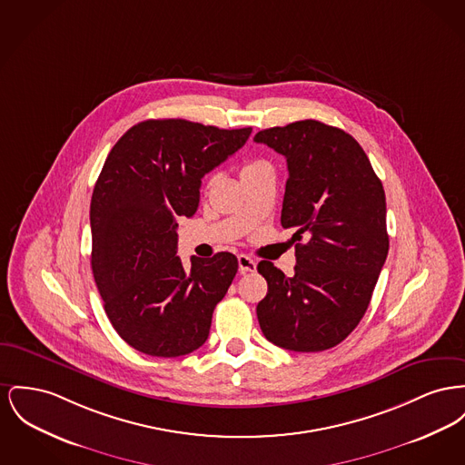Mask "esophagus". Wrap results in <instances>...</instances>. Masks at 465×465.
I'll list each match as a JSON object with an SVG mask.
<instances>
[{
    "instance_id": "obj_1",
    "label": "esophagus",
    "mask_w": 465,
    "mask_h": 465,
    "mask_svg": "<svg viewBox=\"0 0 465 465\" xmlns=\"http://www.w3.org/2000/svg\"><path fill=\"white\" fill-rule=\"evenodd\" d=\"M239 271L242 273L254 272L256 271V262L247 254H241L239 256Z\"/></svg>"
}]
</instances>
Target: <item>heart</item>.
<instances>
[{"label":"heart","mask_w":465,"mask_h":465,"mask_svg":"<svg viewBox=\"0 0 465 465\" xmlns=\"http://www.w3.org/2000/svg\"><path fill=\"white\" fill-rule=\"evenodd\" d=\"M267 166H269V163L263 162V160H249L241 168V177L244 179L247 175H252V173H256V172H260V170H263Z\"/></svg>","instance_id":"obj_1"}]
</instances>
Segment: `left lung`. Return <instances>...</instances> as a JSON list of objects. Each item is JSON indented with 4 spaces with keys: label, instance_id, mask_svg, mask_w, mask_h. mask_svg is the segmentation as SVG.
I'll return each instance as SVG.
<instances>
[{
    "label": "left lung",
    "instance_id": "obj_1",
    "mask_svg": "<svg viewBox=\"0 0 465 465\" xmlns=\"http://www.w3.org/2000/svg\"><path fill=\"white\" fill-rule=\"evenodd\" d=\"M254 142L286 158L281 224L299 241L295 275L258 263L269 284L260 328L279 348L325 351L363 318L388 254L381 181L355 138L314 119L262 130Z\"/></svg>",
    "mask_w": 465,
    "mask_h": 465
}]
</instances>
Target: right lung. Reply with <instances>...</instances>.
<instances>
[{
	"label": "right lung",
	"mask_w": 465,
	"mask_h": 465,
	"mask_svg": "<svg viewBox=\"0 0 465 465\" xmlns=\"http://www.w3.org/2000/svg\"><path fill=\"white\" fill-rule=\"evenodd\" d=\"M251 128L221 130L186 119H149L115 142L91 198V269L112 327L140 353L198 350L239 262L177 252V221L198 209L205 173L237 153Z\"/></svg>",
	"instance_id": "obj_1"
}]
</instances>
